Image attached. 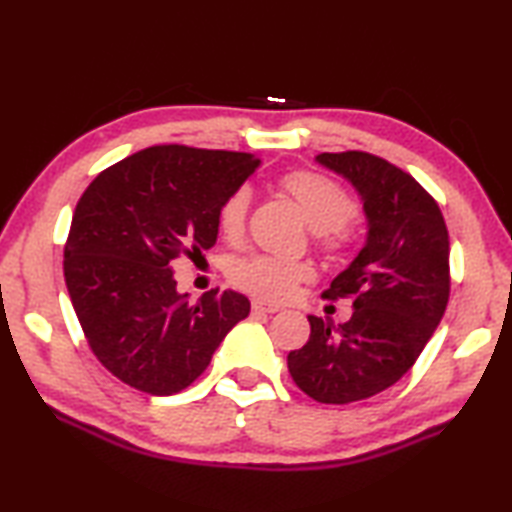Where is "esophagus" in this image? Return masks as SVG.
<instances>
[{
    "instance_id": "obj_1",
    "label": "esophagus",
    "mask_w": 512,
    "mask_h": 512,
    "mask_svg": "<svg viewBox=\"0 0 512 512\" xmlns=\"http://www.w3.org/2000/svg\"><path fill=\"white\" fill-rule=\"evenodd\" d=\"M282 307L280 305H273V302H266L262 298H255L253 300V311L255 314H277Z\"/></svg>"
}]
</instances>
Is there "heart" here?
Instances as JSON below:
<instances>
[{"mask_svg":"<svg viewBox=\"0 0 512 512\" xmlns=\"http://www.w3.org/2000/svg\"><path fill=\"white\" fill-rule=\"evenodd\" d=\"M284 192L296 198L300 210L314 230L316 244L325 253H339L348 241V221L354 216V201L345 189L325 173L296 169L280 178ZM250 207V189L237 187L223 198L216 210V225L225 241L239 244L246 235ZM232 280L237 287L264 300H287L298 284L314 277L309 259H291L277 255H250L232 266Z\"/></svg>","mask_w":512,"mask_h":512,"instance_id":"1","label":"heart"}]
</instances>
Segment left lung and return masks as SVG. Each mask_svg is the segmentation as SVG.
Masks as SVG:
<instances>
[{
	"instance_id": "8db88e82",
	"label": "left lung",
	"mask_w": 512,
	"mask_h": 512,
	"mask_svg": "<svg viewBox=\"0 0 512 512\" xmlns=\"http://www.w3.org/2000/svg\"><path fill=\"white\" fill-rule=\"evenodd\" d=\"M316 162L357 189L366 246L325 298H352L348 323L307 316L309 341L289 352L293 381L311 400L350 404L411 370L449 300V235L438 203L395 164L363 151L320 153Z\"/></svg>"
}]
</instances>
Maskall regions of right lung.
I'll use <instances>...</instances> for the list:
<instances>
[{
	"instance_id": "right-lung-1",
	"label": "right lung",
	"mask_w": 512,
	"mask_h": 512,
	"mask_svg": "<svg viewBox=\"0 0 512 512\" xmlns=\"http://www.w3.org/2000/svg\"><path fill=\"white\" fill-rule=\"evenodd\" d=\"M257 167L250 153L149 146L101 171L76 203L65 284L94 357L124 384L180 393L248 316L237 291L189 300L173 264L216 244V210Z\"/></svg>"
}]
</instances>
